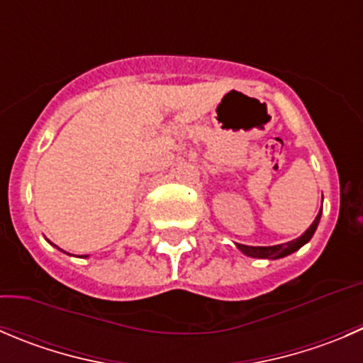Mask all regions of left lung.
<instances>
[{
  "instance_id": "left-lung-1",
  "label": "left lung",
  "mask_w": 363,
  "mask_h": 363,
  "mask_svg": "<svg viewBox=\"0 0 363 363\" xmlns=\"http://www.w3.org/2000/svg\"><path fill=\"white\" fill-rule=\"evenodd\" d=\"M319 220H321V213L315 216L314 223L305 230V234H301L298 239H293L289 242H284V245H275V246H246V245H238V248L241 250L245 255L255 257V259H280V257H286L289 253L296 252L298 248L305 245V242L311 241V238L314 235L315 228H318Z\"/></svg>"
}]
</instances>
